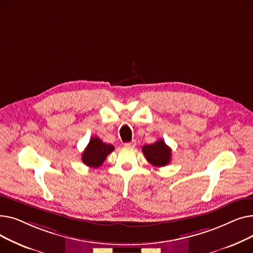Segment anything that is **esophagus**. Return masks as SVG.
<instances>
[{"mask_svg": "<svg viewBox=\"0 0 253 253\" xmlns=\"http://www.w3.org/2000/svg\"><path fill=\"white\" fill-rule=\"evenodd\" d=\"M135 144H136L135 140H132V141H130V142L124 143V147H125V148H134Z\"/></svg>", "mask_w": 253, "mask_h": 253, "instance_id": "obj_1", "label": "esophagus"}]
</instances>
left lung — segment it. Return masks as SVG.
Returning a JSON list of instances; mask_svg holds the SVG:
<instances>
[{
	"label": "left lung",
	"instance_id": "1",
	"mask_svg": "<svg viewBox=\"0 0 253 253\" xmlns=\"http://www.w3.org/2000/svg\"><path fill=\"white\" fill-rule=\"evenodd\" d=\"M142 153L145 159L156 167H163L171 161V149L163 139H159L152 144L142 147Z\"/></svg>",
	"mask_w": 253,
	"mask_h": 253
}]
</instances>
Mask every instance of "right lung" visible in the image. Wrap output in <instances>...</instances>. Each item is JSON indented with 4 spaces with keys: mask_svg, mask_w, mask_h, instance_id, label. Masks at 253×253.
<instances>
[{
    "mask_svg": "<svg viewBox=\"0 0 253 253\" xmlns=\"http://www.w3.org/2000/svg\"><path fill=\"white\" fill-rule=\"evenodd\" d=\"M113 151L114 145L104 143L99 137L93 136L82 154V161L89 167L98 168Z\"/></svg>",
    "mask_w": 253,
    "mask_h": 253,
    "instance_id": "add662e5",
    "label": "right lung"
}]
</instances>
